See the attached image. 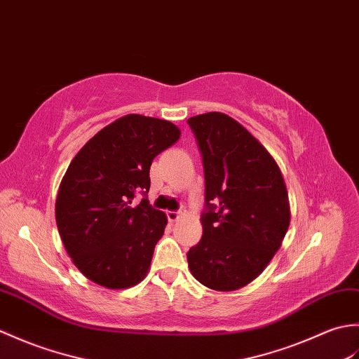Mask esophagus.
Returning <instances> with one entry per match:
<instances>
[{
    "mask_svg": "<svg viewBox=\"0 0 359 359\" xmlns=\"http://www.w3.org/2000/svg\"><path fill=\"white\" fill-rule=\"evenodd\" d=\"M167 218H169L170 222H177L181 218L180 212H167Z\"/></svg>",
    "mask_w": 359,
    "mask_h": 359,
    "instance_id": "obj_1",
    "label": "esophagus"
}]
</instances>
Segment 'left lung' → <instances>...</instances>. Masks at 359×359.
I'll return each instance as SVG.
<instances>
[{
	"instance_id": "8db88e82",
	"label": "left lung",
	"mask_w": 359,
	"mask_h": 359,
	"mask_svg": "<svg viewBox=\"0 0 359 359\" xmlns=\"http://www.w3.org/2000/svg\"><path fill=\"white\" fill-rule=\"evenodd\" d=\"M204 164L203 238L187 253L205 287L232 292L261 275L290 224L287 187L269 150L226 114L189 118Z\"/></svg>"
}]
</instances>
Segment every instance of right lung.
I'll use <instances>...</instances> for the list:
<instances>
[{"mask_svg": "<svg viewBox=\"0 0 359 359\" xmlns=\"http://www.w3.org/2000/svg\"><path fill=\"white\" fill-rule=\"evenodd\" d=\"M181 137L165 119L130 114L90 138L72 159L55 203L58 232L72 262L101 287L129 289L144 280L167 217L146 198L154 158Z\"/></svg>", "mask_w": 359, "mask_h": 359, "instance_id": "1", "label": "right lung"}]
</instances>
